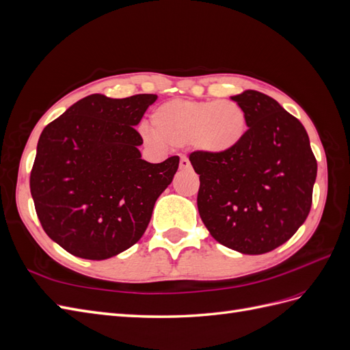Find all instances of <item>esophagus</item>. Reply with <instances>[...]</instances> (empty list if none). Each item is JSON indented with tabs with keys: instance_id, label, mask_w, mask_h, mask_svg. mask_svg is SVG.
<instances>
[{
	"instance_id": "34e87169",
	"label": "esophagus",
	"mask_w": 350,
	"mask_h": 350,
	"mask_svg": "<svg viewBox=\"0 0 350 350\" xmlns=\"http://www.w3.org/2000/svg\"><path fill=\"white\" fill-rule=\"evenodd\" d=\"M191 167V163H189L188 157H181V161H179V169H183V171H185V169H189Z\"/></svg>"
}]
</instances>
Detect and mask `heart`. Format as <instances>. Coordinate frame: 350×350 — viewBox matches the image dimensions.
I'll return each instance as SVG.
<instances>
[{
    "label": "heart",
    "mask_w": 350,
    "mask_h": 350,
    "mask_svg": "<svg viewBox=\"0 0 350 350\" xmlns=\"http://www.w3.org/2000/svg\"><path fill=\"white\" fill-rule=\"evenodd\" d=\"M152 131H146L147 142L181 147L191 143L208 156L226 154L247 134V115L238 103L230 100H166L150 115Z\"/></svg>",
    "instance_id": "b5f03b06"
}]
</instances>
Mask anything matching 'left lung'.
Returning <instances> with one entry per match:
<instances>
[{"label":"left lung","instance_id":"obj_1","mask_svg":"<svg viewBox=\"0 0 350 350\" xmlns=\"http://www.w3.org/2000/svg\"><path fill=\"white\" fill-rule=\"evenodd\" d=\"M247 115V134L221 156L189 154L200 175L198 213L219 243L257 256L280 247L312 204L317 161L298 118L257 90L232 96Z\"/></svg>","mask_w":350,"mask_h":350}]
</instances>
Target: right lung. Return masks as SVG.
Returning a JSON list of instances; mask_svg holds the SVG:
<instances>
[{"label": "right lung", "instance_id": "right-lung-1", "mask_svg": "<svg viewBox=\"0 0 350 350\" xmlns=\"http://www.w3.org/2000/svg\"><path fill=\"white\" fill-rule=\"evenodd\" d=\"M156 99L94 93L42 131L30 193L46 235L72 256L107 260L133 247L172 183L179 157L146 162L134 129Z\"/></svg>", "mask_w": 350, "mask_h": 350}]
</instances>
